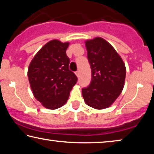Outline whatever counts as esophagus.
I'll use <instances>...</instances> for the list:
<instances>
[{
    "label": "esophagus",
    "instance_id": "34e87169",
    "mask_svg": "<svg viewBox=\"0 0 154 154\" xmlns=\"http://www.w3.org/2000/svg\"><path fill=\"white\" fill-rule=\"evenodd\" d=\"M75 75H77V77H79V71H76V72H75Z\"/></svg>",
    "mask_w": 154,
    "mask_h": 154
}]
</instances>
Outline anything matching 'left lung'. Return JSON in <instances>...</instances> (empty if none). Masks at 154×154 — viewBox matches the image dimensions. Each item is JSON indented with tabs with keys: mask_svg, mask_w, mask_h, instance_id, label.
Masks as SVG:
<instances>
[{
	"mask_svg": "<svg viewBox=\"0 0 154 154\" xmlns=\"http://www.w3.org/2000/svg\"><path fill=\"white\" fill-rule=\"evenodd\" d=\"M88 59L92 69L89 86L82 89L85 103L96 109L108 108L120 95L126 70L120 56L104 38L85 41Z\"/></svg>",
	"mask_w": 154,
	"mask_h": 154,
	"instance_id": "obj_1",
	"label": "left lung"
}]
</instances>
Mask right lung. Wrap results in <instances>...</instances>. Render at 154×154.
<instances>
[{
    "label": "right lung",
    "instance_id": "add662e5",
    "mask_svg": "<svg viewBox=\"0 0 154 154\" xmlns=\"http://www.w3.org/2000/svg\"><path fill=\"white\" fill-rule=\"evenodd\" d=\"M69 43L54 39L41 48L31 61L28 77L33 95L45 108L63 106L77 77L69 69L66 51Z\"/></svg>",
    "mask_w": 154,
    "mask_h": 154
}]
</instances>
